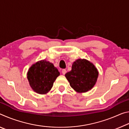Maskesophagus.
<instances>
[{"label": "esophagus", "instance_id": "obj_1", "mask_svg": "<svg viewBox=\"0 0 129 129\" xmlns=\"http://www.w3.org/2000/svg\"><path fill=\"white\" fill-rule=\"evenodd\" d=\"M66 73H67V71L65 69H62V75H65V74H66Z\"/></svg>", "mask_w": 129, "mask_h": 129}]
</instances>
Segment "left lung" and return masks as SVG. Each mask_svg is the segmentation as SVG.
<instances>
[{"label":"left lung","mask_w":129,"mask_h":129,"mask_svg":"<svg viewBox=\"0 0 129 129\" xmlns=\"http://www.w3.org/2000/svg\"><path fill=\"white\" fill-rule=\"evenodd\" d=\"M65 76L74 90L78 93H84L94 86L99 72L88 60L78 59L73 63L71 71Z\"/></svg>","instance_id":"8db88e82"}]
</instances>
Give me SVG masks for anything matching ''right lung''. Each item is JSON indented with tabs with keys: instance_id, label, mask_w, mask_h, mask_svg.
Listing matches in <instances>:
<instances>
[{
	"instance_id": "obj_1",
	"label": "right lung",
	"mask_w": 129,
	"mask_h": 129,
	"mask_svg": "<svg viewBox=\"0 0 129 129\" xmlns=\"http://www.w3.org/2000/svg\"><path fill=\"white\" fill-rule=\"evenodd\" d=\"M60 72L53 64L45 60L36 62L30 67L27 78L34 91L44 94L51 90Z\"/></svg>"
}]
</instances>
